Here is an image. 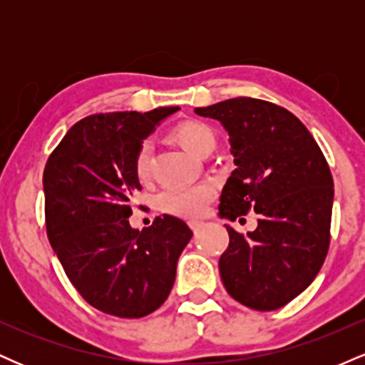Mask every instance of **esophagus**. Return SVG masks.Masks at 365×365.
<instances>
[{
  "label": "esophagus",
  "instance_id": "obj_1",
  "mask_svg": "<svg viewBox=\"0 0 365 365\" xmlns=\"http://www.w3.org/2000/svg\"><path fill=\"white\" fill-rule=\"evenodd\" d=\"M188 226H190L192 232L197 233L200 228H202V223H200V221H197V220H190V221H188Z\"/></svg>",
  "mask_w": 365,
  "mask_h": 365
}]
</instances>
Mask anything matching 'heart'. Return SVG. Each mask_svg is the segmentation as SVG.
<instances>
[{"label": "heart", "instance_id": "obj_1", "mask_svg": "<svg viewBox=\"0 0 365 365\" xmlns=\"http://www.w3.org/2000/svg\"><path fill=\"white\" fill-rule=\"evenodd\" d=\"M173 137L185 148L188 153L202 158L206 153L215 149L216 137L209 125L197 120H188L180 123L173 130ZM150 153L153 145L149 140H144L137 149L133 158V171L140 182L149 180L150 175ZM212 188L209 185H192V187H170L161 190L156 197V206L163 212L180 216L195 217L206 211L207 204L212 199Z\"/></svg>", "mask_w": 365, "mask_h": 365}]
</instances>
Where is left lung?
Wrapping results in <instances>:
<instances>
[{
  "label": "left lung",
  "instance_id": "left-lung-1",
  "mask_svg": "<svg viewBox=\"0 0 365 365\" xmlns=\"http://www.w3.org/2000/svg\"><path fill=\"white\" fill-rule=\"evenodd\" d=\"M230 133L237 165L221 194L230 221L255 211L220 257L226 292L245 307L276 311L314 282L329 249L333 177L324 154L293 113L264 99L235 98L195 108ZM242 221V220H240Z\"/></svg>",
  "mask_w": 365,
  "mask_h": 365
}]
</instances>
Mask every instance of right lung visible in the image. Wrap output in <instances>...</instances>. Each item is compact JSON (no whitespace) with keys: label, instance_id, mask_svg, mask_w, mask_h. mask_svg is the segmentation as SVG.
I'll use <instances>...</instances> for the list:
<instances>
[{"label":"right lung","instance_id":"obj_1","mask_svg":"<svg viewBox=\"0 0 365 365\" xmlns=\"http://www.w3.org/2000/svg\"><path fill=\"white\" fill-rule=\"evenodd\" d=\"M177 110L87 116L46 163L49 244L82 299L110 316L137 319L161 307L192 238L185 221L168 215L154 217L142 232L128 223L140 190L133 171L137 149L159 120Z\"/></svg>","mask_w":365,"mask_h":365}]
</instances>
